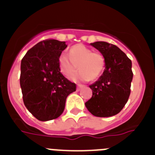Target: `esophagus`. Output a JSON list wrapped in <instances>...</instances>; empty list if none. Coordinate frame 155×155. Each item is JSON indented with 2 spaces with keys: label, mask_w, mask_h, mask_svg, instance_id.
<instances>
[{
  "label": "esophagus",
  "mask_w": 155,
  "mask_h": 155,
  "mask_svg": "<svg viewBox=\"0 0 155 155\" xmlns=\"http://www.w3.org/2000/svg\"><path fill=\"white\" fill-rule=\"evenodd\" d=\"M82 87H84V85H83V84H78L77 91H80V89H81Z\"/></svg>",
  "instance_id": "34e87169"
}]
</instances>
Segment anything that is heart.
<instances>
[{"mask_svg":"<svg viewBox=\"0 0 155 155\" xmlns=\"http://www.w3.org/2000/svg\"><path fill=\"white\" fill-rule=\"evenodd\" d=\"M80 71L73 74L77 69ZM59 66L61 73L67 78L72 77L76 81H87L97 79L105 68V57L101 53L93 50L82 44L71 48L68 55L62 53L59 57Z\"/></svg>","mask_w":155,"mask_h":155,"instance_id":"obj_1","label":"heart"}]
</instances>
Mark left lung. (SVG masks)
<instances>
[{
    "label": "left lung",
    "instance_id": "obj_1",
    "mask_svg": "<svg viewBox=\"0 0 155 155\" xmlns=\"http://www.w3.org/2000/svg\"><path fill=\"white\" fill-rule=\"evenodd\" d=\"M91 45L104 56L105 68L99 78L89 85L92 97L85 102V106L94 116H115L123 109L130 94L132 62L115 45L106 42Z\"/></svg>",
    "mask_w": 155,
    "mask_h": 155
}]
</instances>
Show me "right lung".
I'll return each instance as SVG.
<instances>
[{"mask_svg":"<svg viewBox=\"0 0 155 155\" xmlns=\"http://www.w3.org/2000/svg\"><path fill=\"white\" fill-rule=\"evenodd\" d=\"M68 45L57 39L38 42L21 63L20 85L25 107L37 120L48 121L61 116L66 98L76 84L61 74L59 57Z\"/></svg>","mask_w":155,"mask_h":155,"instance_id":"right-lung-1","label":"right lung"}]
</instances>
